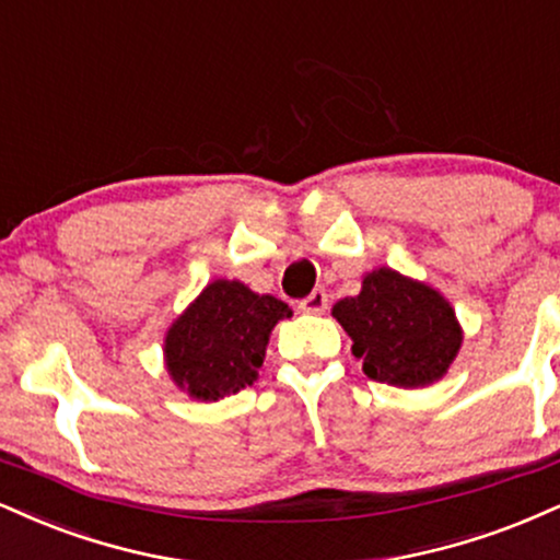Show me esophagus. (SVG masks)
Instances as JSON below:
<instances>
[{
    "label": "esophagus",
    "mask_w": 560,
    "mask_h": 560,
    "mask_svg": "<svg viewBox=\"0 0 560 560\" xmlns=\"http://www.w3.org/2000/svg\"><path fill=\"white\" fill-rule=\"evenodd\" d=\"M300 310L310 315H323L328 310V294L326 289H313L305 300H300Z\"/></svg>",
    "instance_id": "34e87169"
}]
</instances>
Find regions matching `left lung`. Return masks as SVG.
Instances as JSON below:
<instances>
[{
  "label": "left lung",
  "instance_id": "8db88e82",
  "mask_svg": "<svg viewBox=\"0 0 560 560\" xmlns=\"http://www.w3.org/2000/svg\"><path fill=\"white\" fill-rule=\"evenodd\" d=\"M334 318L352 336L362 373L388 386H428L446 373L462 347L448 302L390 268L368 273L357 298L336 302Z\"/></svg>",
  "mask_w": 560,
  "mask_h": 560
}]
</instances>
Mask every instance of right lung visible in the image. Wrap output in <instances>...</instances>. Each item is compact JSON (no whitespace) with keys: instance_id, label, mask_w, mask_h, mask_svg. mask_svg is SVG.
Masks as SVG:
<instances>
[{"instance_id":"right-lung-1","label":"right lung","mask_w":560,"mask_h":560,"mask_svg":"<svg viewBox=\"0 0 560 560\" xmlns=\"http://www.w3.org/2000/svg\"><path fill=\"white\" fill-rule=\"evenodd\" d=\"M292 310L240 281H213L166 334V368L200 401L250 386L266 357L268 334Z\"/></svg>"}]
</instances>
